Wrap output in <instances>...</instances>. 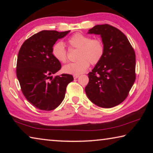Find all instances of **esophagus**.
<instances>
[{
  "label": "esophagus",
  "instance_id": "obj_1",
  "mask_svg": "<svg viewBox=\"0 0 153 153\" xmlns=\"http://www.w3.org/2000/svg\"><path fill=\"white\" fill-rule=\"evenodd\" d=\"M78 77H79V75H74V79H77Z\"/></svg>",
  "mask_w": 153,
  "mask_h": 153
}]
</instances>
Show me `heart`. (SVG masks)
<instances>
[{
  "instance_id": "b5f03b06",
  "label": "heart",
  "mask_w": 153,
  "mask_h": 153,
  "mask_svg": "<svg viewBox=\"0 0 153 153\" xmlns=\"http://www.w3.org/2000/svg\"><path fill=\"white\" fill-rule=\"evenodd\" d=\"M68 43L71 47L78 49L77 54L78 60L63 67V71L66 74H82L88 69L90 63L92 65L98 63L104 55L105 45L98 38L91 39L88 36L77 33L69 38ZM51 53L53 57L60 63L67 61V51L62 42H56L52 47Z\"/></svg>"
}]
</instances>
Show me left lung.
Returning a JSON list of instances; mask_svg holds the SVG:
<instances>
[{
	"label": "left lung",
	"mask_w": 153,
	"mask_h": 153,
	"mask_svg": "<svg viewBox=\"0 0 153 153\" xmlns=\"http://www.w3.org/2000/svg\"><path fill=\"white\" fill-rule=\"evenodd\" d=\"M88 33L100 36L105 53L88 74L85 92L96 105L112 108L126 99L135 82V52L125 34L110 25H97Z\"/></svg>",
	"instance_id": "1"
}]
</instances>
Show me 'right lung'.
<instances>
[{"mask_svg":"<svg viewBox=\"0 0 153 153\" xmlns=\"http://www.w3.org/2000/svg\"><path fill=\"white\" fill-rule=\"evenodd\" d=\"M69 32L41 31L25 40L19 49L17 79L25 98L38 109L51 111L57 107L64 99L67 86L74 80L69 74L53 76L61 65L52 55V47Z\"/></svg>","mask_w":153,"mask_h":153,"instance_id":"right-lung-1","label":"right lung"}]
</instances>
